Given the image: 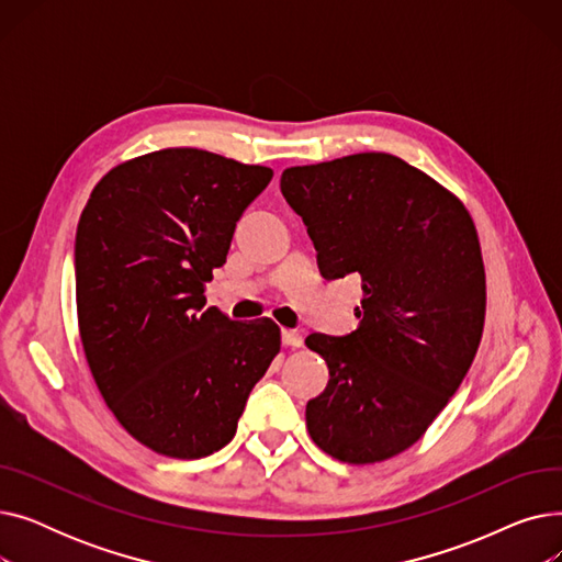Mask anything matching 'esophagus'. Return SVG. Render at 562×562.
I'll return each mask as SVG.
<instances>
[{
    "mask_svg": "<svg viewBox=\"0 0 562 562\" xmlns=\"http://www.w3.org/2000/svg\"><path fill=\"white\" fill-rule=\"evenodd\" d=\"M282 344L289 348H301L303 346V335L296 330H282Z\"/></svg>",
    "mask_w": 562,
    "mask_h": 562,
    "instance_id": "1",
    "label": "esophagus"
}]
</instances>
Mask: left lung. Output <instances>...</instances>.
Instances as JSON below:
<instances>
[{"mask_svg": "<svg viewBox=\"0 0 562 562\" xmlns=\"http://www.w3.org/2000/svg\"><path fill=\"white\" fill-rule=\"evenodd\" d=\"M282 195L303 216L326 280L362 278L360 328L310 335L330 369L305 409L314 445L346 464L390 460L424 437L483 337L485 263L464 202L385 153L291 166Z\"/></svg>", "mask_w": 562, "mask_h": 562, "instance_id": "left-lung-1", "label": "left lung"}]
</instances>
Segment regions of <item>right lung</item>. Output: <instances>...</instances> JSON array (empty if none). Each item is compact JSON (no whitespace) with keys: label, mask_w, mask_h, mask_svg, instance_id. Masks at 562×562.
<instances>
[{"label":"right lung","mask_w":562,"mask_h":562,"mask_svg":"<svg viewBox=\"0 0 562 562\" xmlns=\"http://www.w3.org/2000/svg\"><path fill=\"white\" fill-rule=\"evenodd\" d=\"M271 177L266 166L166 147L111 168L83 206L75 278L86 362L117 424L159 456L223 449L280 352L271 318L204 310L236 221Z\"/></svg>","instance_id":"1"}]
</instances>
